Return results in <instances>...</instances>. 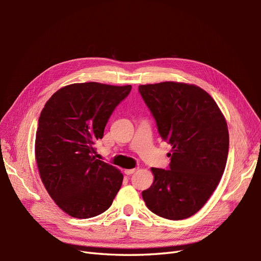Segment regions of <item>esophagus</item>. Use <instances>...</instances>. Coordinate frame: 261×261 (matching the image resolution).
Listing matches in <instances>:
<instances>
[{
  "label": "esophagus",
  "instance_id": "1",
  "mask_svg": "<svg viewBox=\"0 0 261 261\" xmlns=\"http://www.w3.org/2000/svg\"><path fill=\"white\" fill-rule=\"evenodd\" d=\"M137 169L135 168V169H126V170H124V172H125V174L126 175H130V174H133L134 172H135Z\"/></svg>",
  "mask_w": 261,
  "mask_h": 261
}]
</instances>
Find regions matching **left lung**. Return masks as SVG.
I'll use <instances>...</instances> for the list:
<instances>
[{"label":"left lung","mask_w":261,"mask_h":261,"mask_svg":"<svg viewBox=\"0 0 261 261\" xmlns=\"http://www.w3.org/2000/svg\"><path fill=\"white\" fill-rule=\"evenodd\" d=\"M138 89L160 136L172 146L169 170L152 168L153 183L141 195L156 216L187 219L203 207L223 175L228 153L225 118L198 86L164 82Z\"/></svg>","instance_id":"8db88e82"}]
</instances>
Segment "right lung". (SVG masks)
Wrapping results in <instances>:
<instances>
[{
  "label": "right lung",
  "mask_w": 261,
  "mask_h": 261,
  "mask_svg": "<svg viewBox=\"0 0 261 261\" xmlns=\"http://www.w3.org/2000/svg\"><path fill=\"white\" fill-rule=\"evenodd\" d=\"M130 90V85L72 84L53 93L42 109L35 144L39 174L51 198L70 217L101 215L120 191L123 174L96 159L94 143Z\"/></svg>",
  "instance_id": "add662e5"
}]
</instances>
